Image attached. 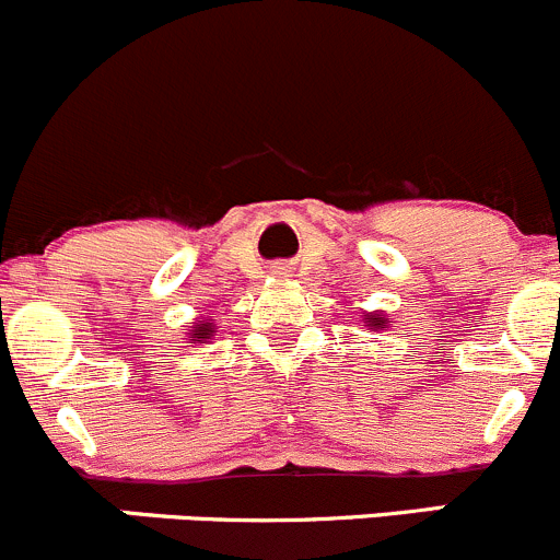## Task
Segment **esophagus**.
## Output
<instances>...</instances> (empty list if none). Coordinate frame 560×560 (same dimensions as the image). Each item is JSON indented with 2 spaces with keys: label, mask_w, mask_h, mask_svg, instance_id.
Here are the masks:
<instances>
[{
  "label": "esophagus",
  "mask_w": 560,
  "mask_h": 560,
  "mask_svg": "<svg viewBox=\"0 0 560 560\" xmlns=\"http://www.w3.org/2000/svg\"><path fill=\"white\" fill-rule=\"evenodd\" d=\"M281 270H287L284 265H276V273H281Z\"/></svg>",
  "instance_id": "1"
}]
</instances>
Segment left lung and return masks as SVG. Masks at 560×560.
Listing matches in <instances>:
<instances>
[{
  "label": "left lung",
  "instance_id": "obj_1",
  "mask_svg": "<svg viewBox=\"0 0 560 560\" xmlns=\"http://www.w3.org/2000/svg\"><path fill=\"white\" fill-rule=\"evenodd\" d=\"M369 325H377V328H380V325H383V319H380V317H372V319H369Z\"/></svg>",
  "mask_w": 560,
  "mask_h": 560
}]
</instances>
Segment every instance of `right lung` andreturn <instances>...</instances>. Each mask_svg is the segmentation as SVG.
<instances>
[{
    "instance_id": "1",
    "label": "right lung",
    "mask_w": 560,
    "mask_h": 560,
    "mask_svg": "<svg viewBox=\"0 0 560 560\" xmlns=\"http://www.w3.org/2000/svg\"><path fill=\"white\" fill-rule=\"evenodd\" d=\"M208 336H210V328H197V330H194L191 341H202V339H208Z\"/></svg>"
}]
</instances>
